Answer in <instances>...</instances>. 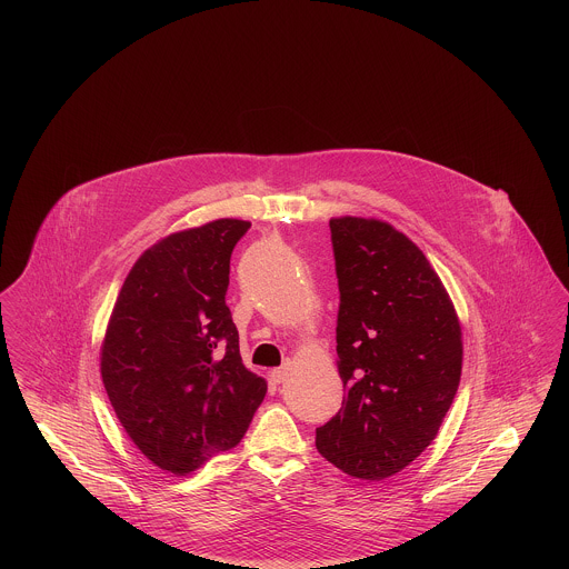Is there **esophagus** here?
<instances>
[{"instance_id":"esophagus-1","label":"esophagus","mask_w":569,"mask_h":569,"mask_svg":"<svg viewBox=\"0 0 569 569\" xmlns=\"http://www.w3.org/2000/svg\"><path fill=\"white\" fill-rule=\"evenodd\" d=\"M290 373H292V360H286L281 367L272 369L271 379L274 383H281V381H286V379L290 378Z\"/></svg>"}]
</instances>
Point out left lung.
<instances>
[{"label":"left lung","instance_id":"1","mask_svg":"<svg viewBox=\"0 0 569 569\" xmlns=\"http://www.w3.org/2000/svg\"><path fill=\"white\" fill-rule=\"evenodd\" d=\"M330 232L348 399L316 431V448L343 473L376 482L433 443L459 388L462 330L431 262L392 223L332 217Z\"/></svg>","mask_w":569,"mask_h":569}]
</instances>
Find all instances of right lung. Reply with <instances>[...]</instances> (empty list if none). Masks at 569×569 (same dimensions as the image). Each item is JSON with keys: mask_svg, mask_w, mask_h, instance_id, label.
Returning <instances> with one entry per match:
<instances>
[{"mask_svg": "<svg viewBox=\"0 0 569 569\" xmlns=\"http://www.w3.org/2000/svg\"><path fill=\"white\" fill-rule=\"evenodd\" d=\"M249 226L221 217L144 249L102 339L100 373L123 431L174 476L239 446L267 395L226 305L230 253Z\"/></svg>", "mask_w": 569, "mask_h": 569, "instance_id": "add662e5", "label": "right lung"}]
</instances>
